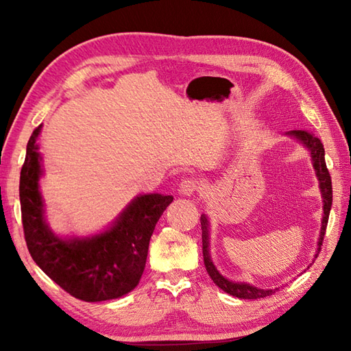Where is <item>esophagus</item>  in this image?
<instances>
[{
    "mask_svg": "<svg viewBox=\"0 0 351 351\" xmlns=\"http://www.w3.org/2000/svg\"><path fill=\"white\" fill-rule=\"evenodd\" d=\"M199 190V182L195 178H185L180 184V191L185 196H190L193 193Z\"/></svg>",
    "mask_w": 351,
    "mask_h": 351,
    "instance_id": "obj_1",
    "label": "esophagus"
}]
</instances>
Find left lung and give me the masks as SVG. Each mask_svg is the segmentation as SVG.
<instances>
[{
    "label": "left lung",
    "mask_w": 351,
    "mask_h": 351,
    "mask_svg": "<svg viewBox=\"0 0 351 351\" xmlns=\"http://www.w3.org/2000/svg\"><path fill=\"white\" fill-rule=\"evenodd\" d=\"M287 136L294 137L303 143L304 147H308V151L311 152L312 156V166L315 169V175L319 181V190H322V197H323V220H322V232H319L318 238V249H317V255L322 250L323 240H324V234H326V228H327V221H329V214H330V208H332V180H330V173L327 170L326 166V160H324V147L322 140L315 137L314 134H311L304 130H294V131H288ZM200 226H202V252H204V263L206 267L208 274L211 276L213 282L221 288L225 293L238 297V299H264L267 295H271L276 293L279 288L274 289H261L258 287L249 285V283H243V282H232L217 271V268L213 264L211 256H210V234H208V223L206 215L202 214L200 215ZM315 255V256H317Z\"/></svg>",
    "instance_id": "left-lung-1"
}]
</instances>
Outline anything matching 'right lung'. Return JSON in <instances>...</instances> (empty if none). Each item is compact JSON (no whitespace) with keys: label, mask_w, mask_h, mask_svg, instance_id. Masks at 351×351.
Masks as SVG:
<instances>
[{"label":"right lung","mask_w":351,"mask_h":351,"mask_svg":"<svg viewBox=\"0 0 351 351\" xmlns=\"http://www.w3.org/2000/svg\"><path fill=\"white\" fill-rule=\"evenodd\" d=\"M33 131L21 170L19 199L27 247L34 263L66 293L84 302L119 299L138 285L156 221L173 196L143 195L132 200L106 232L86 238L57 237L45 221L39 191L40 154Z\"/></svg>","instance_id":"obj_1"}]
</instances>
